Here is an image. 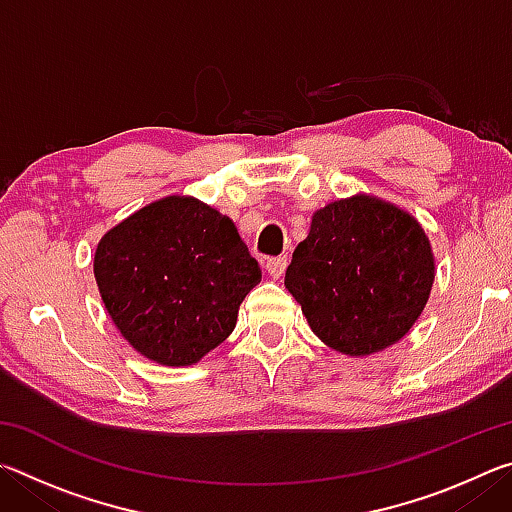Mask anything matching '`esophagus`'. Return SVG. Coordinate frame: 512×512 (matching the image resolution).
Masks as SVG:
<instances>
[{
	"instance_id": "34e87169",
	"label": "esophagus",
	"mask_w": 512,
	"mask_h": 512,
	"mask_svg": "<svg viewBox=\"0 0 512 512\" xmlns=\"http://www.w3.org/2000/svg\"><path fill=\"white\" fill-rule=\"evenodd\" d=\"M287 264H289L287 255L268 257V259H266V271L271 273V277H280L284 271H287Z\"/></svg>"
}]
</instances>
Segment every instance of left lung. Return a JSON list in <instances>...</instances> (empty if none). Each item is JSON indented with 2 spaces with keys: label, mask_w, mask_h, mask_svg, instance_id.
I'll return each instance as SVG.
<instances>
[{
  "label": "left lung",
  "mask_w": 512,
  "mask_h": 512,
  "mask_svg": "<svg viewBox=\"0 0 512 512\" xmlns=\"http://www.w3.org/2000/svg\"><path fill=\"white\" fill-rule=\"evenodd\" d=\"M436 264L422 225L375 196H352L311 216L284 287L320 341L350 357L409 334L427 305Z\"/></svg>",
  "instance_id": "1"
}]
</instances>
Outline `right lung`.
<instances>
[{
	"label": "right lung",
	"instance_id": "obj_1",
	"mask_svg": "<svg viewBox=\"0 0 512 512\" xmlns=\"http://www.w3.org/2000/svg\"><path fill=\"white\" fill-rule=\"evenodd\" d=\"M94 277L137 352L160 366H192L232 334L262 271L228 216L167 196L103 235Z\"/></svg>",
	"mask_w": 512,
	"mask_h": 512
}]
</instances>
